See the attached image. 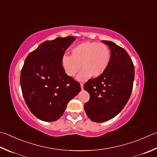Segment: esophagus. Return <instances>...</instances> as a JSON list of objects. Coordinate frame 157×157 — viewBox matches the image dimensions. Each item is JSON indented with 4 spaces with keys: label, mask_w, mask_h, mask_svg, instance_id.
Returning <instances> with one entry per match:
<instances>
[{
    "label": "esophagus",
    "mask_w": 157,
    "mask_h": 157,
    "mask_svg": "<svg viewBox=\"0 0 157 157\" xmlns=\"http://www.w3.org/2000/svg\"><path fill=\"white\" fill-rule=\"evenodd\" d=\"M80 85H81V89H82H82H83L84 83H83V82H81V83H80Z\"/></svg>",
    "instance_id": "34e87169"
}]
</instances>
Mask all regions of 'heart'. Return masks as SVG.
Instances as JSON below:
<instances>
[{"mask_svg": "<svg viewBox=\"0 0 157 157\" xmlns=\"http://www.w3.org/2000/svg\"><path fill=\"white\" fill-rule=\"evenodd\" d=\"M111 61V51L105 44L93 42H82L73 47L71 56L64 55L61 64L65 72L73 77L81 69L80 81H85L91 76L98 77L107 69Z\"/></svg>", "mask_w": 157, "mask_h": 157, "instance_id": "obj_1", "label": "heart"}]
</instances>
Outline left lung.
<instances>
[{
	"label": "left lung",
	"mask_w": 157,
	"mask_h": 157,
	"mask_svg": "<svg viewBox=\"0 0 157 157\" xmlns=\"http://www.w3.org/2000/svg\"><path fill=\"white\" fill-rule=\"evenodd\" d=\"M102 42L111 50L110 63L102 75L84 85L90 96L84 105L85 113L95 122L110 120L122 110L131 95L135 78L134 65L128 52L110 41Z\"/></svg>",
	"instance_id": "left-lung-1"
}]
</instances>
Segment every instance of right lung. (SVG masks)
<instances>
[{
    "mask_svg": "<svg viewBox=\"0 0 157 157\" xmlns=\"http://www.w3.org/2000/svg\"><path fill=\"white\" fill-rule=\"evenodd\" d=\"M75 39L68 36L46 41L29 53L24 63L20 75L22 95L29 110L41 120H57L81 90L61 64L65 51Z\"/></svg>",
    "mask_w": 157,
    "mask_h": 157,
    "instance_id": "add662e5",
    "label": "right lung"
}]
</instances>
